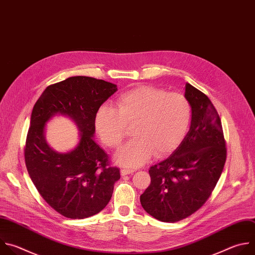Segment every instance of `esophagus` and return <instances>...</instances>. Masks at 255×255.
Returning <instances> with one entry per match:
<instances>
[{
    "label": "esophagus",
    "mask_w": 255,
    "mask_h": 255,
    "mask_svg": "<svg viewBox=\"0 0 255 255\" xmlns=\"http://www.w3.org/2000/svg\"><path fill=\"white\" fill-rule=\"evenodd\" d=\"M133 172H134V171H133L132 169H128V168H124V169H122V175H123V176L132 174Z\"/></svg>",
    "instance_id": "1"
}]
</instances>
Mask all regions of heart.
<instances>
[{
	"mask_svg": "<svg viewBox=\"0 0 255 255\" xmlns=\"http://www.w3.org/2000/svg\"><path fill=\"white\" fill-rule=\"evenodd\" d=\"M192 116L187 97L154 86H139L119 95L115 106L100 107L94 117L95 129L106 145L118 148L129 128L133 138L117 160L134 168L145 163L152 152L161 157L184 137Z\"/></svg>",
	"mask_w": 255,
	"mask_h": 255,
	"instance_id": "obj_1",
	"label": "heart"
}]
</instances>
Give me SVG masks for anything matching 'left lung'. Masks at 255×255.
Here are the masks:
<instances>
[{"label": "left lung", "mask_w": 255, "mask_h": 255, "mask_svg": "<svg viewBox=\"0 0 255 255\" xmlns=\"http://www.w3.org/2000/svg\"><path fill=\"white\" fill-rule=\"evenodd\" d=\"M191 127L173 154L148 170L150 184L140 195L142 208L163 222L192 215L212 194L226 162L220 117L206 94L186 83Z\"/></svg>", "instance_id": "obj_1"}]
</instances>
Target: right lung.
I'll return each instance as SVG.
<instances>
[{
  "instance_id": "add662e5",
  "label": "right lung",
  "mask_w": 255,
  "mask_h": 255,
  "mask_svg": "<svg viewBox=\"0 0 255 255\" xmlns=\"http://www.w3.org/2000/svg\"><path fill=\"white\" fill-rule=\"evenodd\" d=\"M117 85L88 76H73L49 85L33 108L24 148L29 176L42 198L70 219L99 213L113 196L121 173L110 165L107 152L93 140L94 117ZM56 114L70 117L79 127V144L61 154L44 139L45 123Z\"/></svg>"
}]
</instances>
